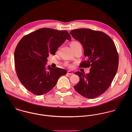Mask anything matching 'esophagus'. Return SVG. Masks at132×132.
Wrapping results in <instances>:
<instances>
[{
	"label": "esophagus",
	"instance_id": "34e87169",
	"mask_svg": "<svg viewBox=\"0 0 132 132\" xmlns=\"http://www.w3.org/2000/svg\"><path fill=\"white\" fill-rule=\"evenodd\" d=\"M67 74H68V75H73V72H72L71 71H68L67 72Z\"/></svg>",
	"mask_w": 132,
	"mask_h": 132
}]
</instances>
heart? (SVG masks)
<instances>
[{"mask_svg": "<svg viewBox=\"0 0 132 132\" xmlns=\"http://www.w3.org/2000/svg\"><path fill=\"white\" fill-rule=\"evenodd\" d=\"M80 45V44L77 41H73L71 43L70 46H75V45Z\"/></svg>", "mask_w": 132, "mask_h": 132, "instance_id": "heart-1", "label": "heart"}]
</instances>
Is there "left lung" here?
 <instances>
[{
  "mask_svg": "<svg viewBox=\"0 0 132 132\" xmlns=\"http://www.w3.org/2000/svg\"><path fill=\"white\" fill-rule=\"evenodd\" d=\"M70 34L81 43L87 58L79 67L90 68L88 74L76 72L80 81L74 87L84 97H98L110 87L118 69L119 57L114 43L105 33L90 29H74Z\"/></svg>",
  "mask_w": 132,
  "mask_h": 132,
  "instance_id": "1",
  "label": "left lung"
}]
</instances>
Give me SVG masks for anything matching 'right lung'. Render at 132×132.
Here are the masks:
<instances>
[{
  "instance_id": "1",
  "label": "right lung",
  "mask_w": 132,
  "mask_h": 132,
  "mask_svg": "<svg viewBox=\"0 0 132 132\" xmlns=\"http://www.w3.org/2000/svg\"><path fill=\"white\" fill-rule=\"evenodd\" d=\"M66 30L40 28L19 41L15 51V66L18 79L30 93L45 94L56 84L60 76L67 74L64 69L45 65L49 54L54 55L58 48L66 40H71Z\"/></svg>"
}]
</instances>
